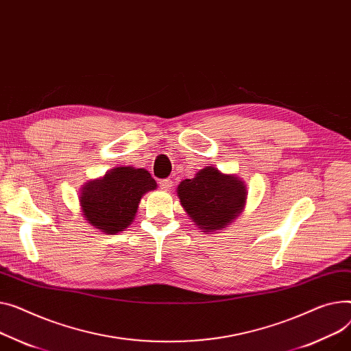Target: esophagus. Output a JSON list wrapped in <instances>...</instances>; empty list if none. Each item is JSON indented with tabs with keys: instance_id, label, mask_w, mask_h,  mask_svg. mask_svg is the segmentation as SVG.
I'll return each mask as SVG.
<instances>
[{
	"instance_id": "34e87169",
	"label": "esophagus",
	"mask_w": 351,
	"mask_h": 351,
	"mask_svg": "<svg viewBox=\"0 0 351 351\" xmlns=\"http://www.w3.org/2000/svg\"><path fill=\"white\" fill-rule=\"evenodd\" d=\"M159 186H160V189H163V191H171L172 186H173V182L171 179H163V180L159 182Z\"/></svg>"
}]
</instances>
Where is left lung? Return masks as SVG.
Returning <instances> with one entry per match:
<instances>
[{
	"label": "left lung",
	"mask_w": 351,
	"mask_h": 351,
	"mask_svg": "<svg viewBox=\"0 0 351 351\" xmlns=\"http://www.w3.org/2000/svg\"><path fill=\"white\" fill-rule=\"evenodd\" d=\"M176 193L186 215L206 234H216L234 223L244 212L248 196L241 178L215 167H206L195 178L180 182Z\"/></svg>",
	"instance_id": "8db88e82"
}]
</instances>
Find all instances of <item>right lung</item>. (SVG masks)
Listing matches in <instances>:
<instances>
[{"mask_svg": "<svg viewBox=\"0 0 351 351\" xmlns=\"http://www.w3.org/2000/svg\"><path fill=\"white\" fill-rule=\"evenodd\" d=\"M155 189L156 182L147 169L115 167L82 186V216L96 230L117 234L134 221L143 196Z\"/></svg>", "mask_w": 351, "mask_h": 351, "instance_id": "obj_1", "label": "right lung"}]
</instances>
